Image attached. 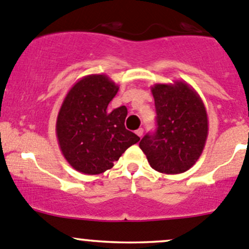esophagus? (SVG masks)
Here are the masks:
<instances>
[{"mask_svg": "<svg viewBox=\"0 0 249 249\" xmlns=\"http://www.w3.org/2000/svg\"><path fill=\"white\" fill-rule=\"evenodd\" d=\"M136 135L139 137H142L143 136V129H142V127H140L139 130H136Z\"/></svg>", "mask_w": 249, "mask_h": 249, "instance_id": "esophagus-1", "label": "esophagus"}]
</instances>
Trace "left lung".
<instances>
[{
    "label": "left lung",
    "instance_id": "1",
    "mask_svg": "<svg viewBox=\"0 0 249 249\" xmlns=\"http://www.w3.org/2000/svg\"><path fill=\"white\" fill-rule=\"evenodd\" d=\"M157 109V131L147 134L140 148L158 172L177 175L189 170L201 155L208 135V119L201 97L188 83L152 87Z\"/></svg>",
    "mask_w": 249,
    "mask_h": 249
}]
</instances>
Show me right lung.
<instances>
[{
	"instance_id": "add662e5",
	"label": "right lung",
	"mask_w": 249,
	"mask_h": 249,
	"mask_svg": "<svg viewBox=\"0 0 249 249\" xmlns=\"http://www.w3.org/2000/svg\"><path fill=\"white\" fill-rule=\"evenodd\" d=\"M119 87L106 74H89L70 89L56 119L62 155L76 171L100 175L140 141L125 129V106L108 109Z\"/></svg>"
}]
</instances>
